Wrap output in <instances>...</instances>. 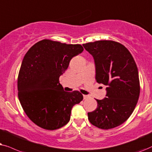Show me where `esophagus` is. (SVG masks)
<instances>
[{
	"instance_id": "1",
	"label": "esophagus",
	"mask_w": 152,
	"mask_h": 152,
	"mask_svg": "<svg viewBox=\"0 0 152 152\" xmlns=\"http://www.w3.org/2000/svg\"><path fill=\"white\" fill-rule=\"evenodd\" d=\"M89 97H90V96H89V95H85V94H83V99H88Z\"/></svg>"
}]
</instances>
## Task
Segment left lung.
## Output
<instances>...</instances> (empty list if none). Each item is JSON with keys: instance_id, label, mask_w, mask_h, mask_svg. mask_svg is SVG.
I'll use <instances>...</instances> for the list:
<instances>
[{"instance_id": "left-lung-1", "label": "left lung", "mask_w": 152, "mask_h": 152, "mask_svg": "<svg viewBox=\"0 0 152 152\" xmlns=\"http://www.w3.org/2000/svg\"><path fill=\"white\" fill-rule=\"evenodd\" d=\"M93 56L96 80L106 86V97L96 99L97 108L88 113L94 126L110 129L120 126L134 110L140 95L137 67L129 50L112 40H100L83 44Z\"/></svg>"}]
</instances>
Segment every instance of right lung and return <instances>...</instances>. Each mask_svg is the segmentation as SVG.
I'll list each match as a JSON object with an SVG mask.
<instances>
[{"label": "right lung", "instance_id": "1", "mask_svg": "<svg viewBox=\"0 0 152 152\" xmlns=\"http://www.w3.org/2000/svg\"><path fill=\"white\" fill-rule=\"evenodd\" d=\"M83 50L80 44L43 39L24 56L18 76V96L32 122L46 130L64 126L74 105L83 99L78 91H64L59 78L70 60Z\"/></svg>", "mask_w": 152, "mask_h": 152}]
</instances>
